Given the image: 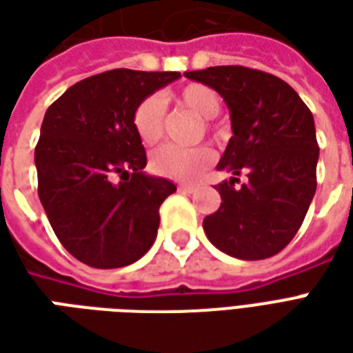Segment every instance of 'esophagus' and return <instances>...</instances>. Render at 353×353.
Instances as JSON below:
<instances>
[{"instance_id": "34e87169", "label": "esophagus", "mask_w": 353, "mask_h": 353, "mask_svg": "<svg viewBox=\"0 0 353 353\" xmlns=\"http://www.w3.org/2000/svg\"><path fill=\"white\" fill-rule=\"evenodd\" d=\"M199 189L196 185H189V183H185V185H179V191H183V192H194Z\"/></svg>"}]
</instances>
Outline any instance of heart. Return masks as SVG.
Returning <instances> with one entry per match:
<instances>
[{
	"label": "heart",
	"mask_w": 353,
	"mask_h": 353,
	"mask_svg": "<svg viewBox=\"0 0 353 353\" xmlns=\"http://www.w3.org/2000/svg\"><path fill=\"white\" fill-rule=\"evenodd\" d=\"M174 101L181 108L204 119H212L221 111V98L206 85H187L174 94ZM132 126L143 145L159 143L166 130V105L159 96H147L132 113ZM214 162V151L206 145L183 147L164 145L151 154V170L157 176L174 181H194Z\"/></svg>",
	"instance_id": "heart-1"
}]
</instances>
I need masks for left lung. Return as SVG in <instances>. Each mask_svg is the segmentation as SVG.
<instances>
[{"mask_svg":"<svg viewBox=\"0 0 353 353\" xmlns=\"http://www.w3.org/2000/svg\"><path fill=\"white\" fill-rule=\"evenodd\" d=\"M185 77L221 94L230 111L232 138L217 170L232 177L215 187L221 206L204 219L208 240L236 259L272 257L301 229L316 192L319 147L310 109L285 81L244 65ZM240 173L248 181L236 190Z\"/></svg>","mask_w":353,"mask_h":353,"instance_id":"obj_1","label":"left lung"}]
</instances>
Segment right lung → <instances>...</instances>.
Instances as JSON below:
<instances>
[{"instance_id": "add662e5", "label": "right lung", "mask_w": 353, "mask_h": 353, "mask_svg": "<svg viewBox=\"0 0 353 353\" xmlns=\"http://www.w3.org/2000/svg\"><path fill=\"white\" fill-rule=\"evenodd\" d=\"M179 77L111 70L75 83L47 109L35 147L37 191L54 234L81 263L119 268L153 245L159 208L176 185L143 172L132 113Z\"/></svg>"}]
</instances>
